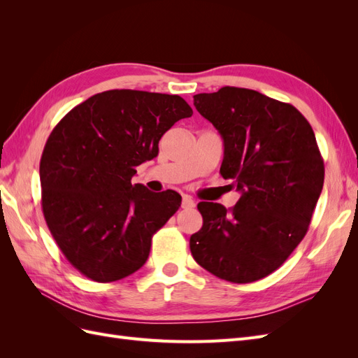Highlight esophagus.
Segmentation results:
<instances>
[{"mask_svg": "<svg viewBox=\"0 0 358 358\" xmlns=\"http://www.w3.org/2000/svg\"><path fill=\"white\" fill-rule=\"evenodd\" d=\"M196 206V201H194L189 196H183L182 197V208L183 209H192Z\"/></svg>", "mask_w": 358, "mask_h": 358, "instance_id": "34e87169", "label": "esophagus"}]
</instances>
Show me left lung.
<instances>
[{
    "mask_svg": "<svg viewBox=\"0 0 358 358\" xmlns=\"http://www.w3.org/2000/svg\"><path fill=\"white\" fill-rule=\"evenodd\" d=\"M199 113L224 140L220 173L233 179L234 208L201 201L194 259L221 279L254 282L284 264L305 237L324 183L310 124L294 106L246 88L194 95Z\"/></svg>",
    "mask_w": 358,
    "mask_h": 358,
    "instance_id": "8db88e82",
    "label": "left lung"
}]
</instances>
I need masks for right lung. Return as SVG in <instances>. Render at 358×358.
<instances>
[{"label":"right lung","instance_id":"right-lung-1","mask_svg":"<svg viewBox=\"0 0 358 358\" xmlns=\"http://www.w3.org/2000/svg\"><path fill=\"white\" fill-rule=\"evenodd\" d=\"M192 109L179 95L112 90L76 106L50 133L40 161L41 208L73 267L113 282L142 267L152 236L182 197L131 183L136 167Z\"/></svg>","mask_w":358,"mask_h":358}]
</instances>
